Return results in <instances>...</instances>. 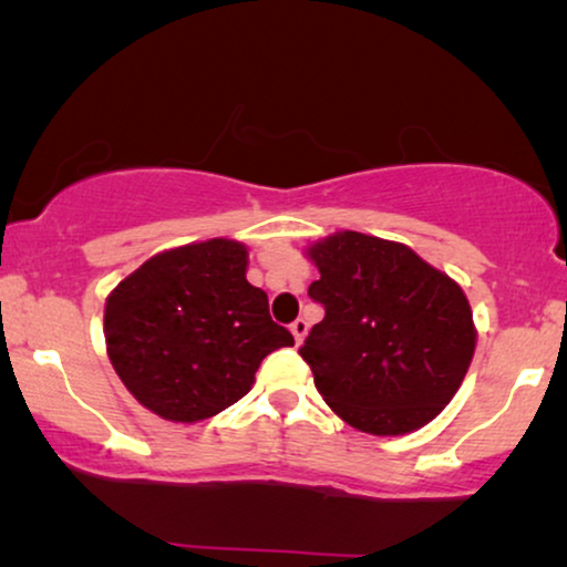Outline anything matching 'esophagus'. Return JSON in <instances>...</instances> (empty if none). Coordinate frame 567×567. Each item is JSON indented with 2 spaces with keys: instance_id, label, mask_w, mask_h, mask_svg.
I'll use <instances>...</instances> for the list:
<instances>
[{
  "instance_id": "esophagus-1",
  "label": "esophagus",
  "mask_w": 567,
  "mask_h": 567,
  "mask_svg": "<svg viewBox=\"0 0 567 567\" xmlns=\"http://www.w3.org/2000/svg\"><path fill=\"white\" fill-rule=\"evenodd\" d=\"M307 330H309L307 320H293V322H291V336H293V340H297V346L301 343V340H305Z\"/></svg>"
}]
</instances>
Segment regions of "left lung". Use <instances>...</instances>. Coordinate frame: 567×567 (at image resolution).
Here are the masks:
<instances>
[{
	"label": "left lung",
	"mask_w": 567,
	"mask_h": 567,
	"mask_svg": "<svg viewBox=\"0 0 567 567\" xmlns=\"http://www.w3.org/2000/svg\"><path fill=\"white\" fill-rule=\"evenodd\" d=\"M324 307L299 348L322 400L353 429L400 436L449 405L475 353L470 301L408 245L338 231L309 247Z\"/></svg>",
	"instance_id": "left-lung-1"
}]
</instances>
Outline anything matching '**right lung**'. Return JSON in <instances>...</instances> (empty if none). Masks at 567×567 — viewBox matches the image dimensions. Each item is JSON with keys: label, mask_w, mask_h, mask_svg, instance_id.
Segmentation results:
<instances>
[{"label": "right lung", "mask_w": 567, "mask_h": 567, "mask_svg": "<svg viewBox=\"0 0 567 567\" xmlns=\"http://www.w3.org/2000/svg\"><path fill=\"white\" fill-rule=\"evenodd\" d=\"M245 270V245L219 237L154 255L107 297V355L152 413L175 423L221 413L268 353L293 346Z\"/></svg>", "instance_id": "1"}]
</instances>
